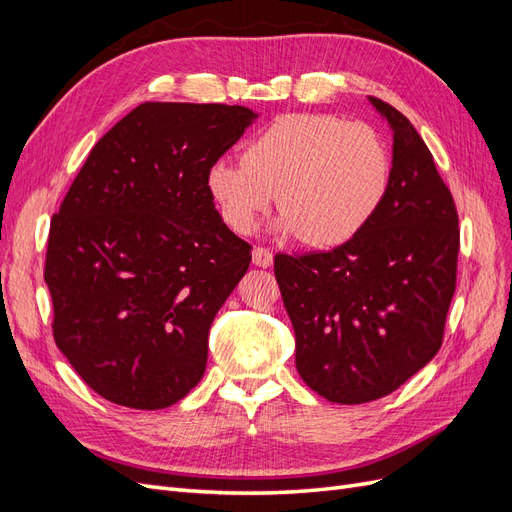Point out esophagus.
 <instances>
[{"instance_id": "esophagus-1", "label": "esophagus", "mask_w": 512, "mask_h": 512, "mask_svg": "<svg viewBox=\"0 0 512 512\" xmlns=\"http://www.w3.org/2000/svg\"><path fill=\"white\" fill-rule=\"evenodd\" d=\"M254 265L267 269L273 265V252L267 247H254Z\"/></svg>"}]
</instances>
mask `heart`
Wrapping results in <instances>:
<instances>
[{"instance_id":"1","label":"heart","mask_w":512,"mask_h":512,"mask_svg":"<svg viewBox=\"0 0 512 512\" xmlns=\"http://www.w3.org/2000/svg\"><path fill=\"white\" fill-rule=\"evenodd\" d=\"M393 158L365 121L297 113L271 121L245 160H218L207 188L224 222L245 235L275 200L277 228L318 247L346 243L369 224L389 192Z\"/></svg>"}]
</instances>
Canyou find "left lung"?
<instances>
[{
	"label": "left lung",
	"instance_id": "left-lung-1",
	"mask_svg": "<svg viewBox=\"0 0 512 512\" xmlns=\"http://www.w3.org/2000/svg\"><path fill=\"white\" fill-rule=\"evenodd\" d=\"M369 102L393 130V175L380 209L335 250L275 256L299 376L346 406L393 393L436 356L457 282L451 190L408 117Z\"/></svg>",
	"mask_w": 512,
	"mask_h": 512
}]
</instances>
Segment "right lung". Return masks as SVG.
I'll use <instances>...</instances> for the list:
<instances>
[{
    "label": "right lung",
    "instance_id": "right-lung-1",
    "mask_svg": "<svg viewBox=\"0 0 512 512\" xmlns=\"http://www.w3.org/2000/svg\"><path fill=\"white\" fill-rule=\"evenodd\" d=\"M256 117L226 104L136 106L89 151L53 215L55 344L117 406L168 408L205 374L211 322L252 260L207 173Z\"/></svg>",
    "mask_w": 512,
    "mask_h": 512
}]
</instances>
